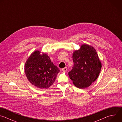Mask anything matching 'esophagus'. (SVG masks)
Wrapping results in <instances>:
<instances>
[{"instance_id":"34e87169","label":"esophagus","mask_w":122,"mask_h":122,"mask_svg":"<svg viewBox=\"0 0 122 122\" xmlns=\"http://www.w3.org/2000/svg\"><path fill=\"white\" fill-rule=\"evenodd\" d=\"M67 68L66 67H65L62 69V71L65 72H66L67 71Z\"/></svg>"}]
</instances>
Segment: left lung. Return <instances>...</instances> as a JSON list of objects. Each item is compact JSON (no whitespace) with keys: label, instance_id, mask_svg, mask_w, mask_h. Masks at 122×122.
Instances as JSON below:
<instances>
[{"label":"left lung","instance_id":"left-lung-1","mask_svg":"<svg viewBox=\"0 0 122 122\" xmlns=\"http://www.w3.org/2000/svg\"><path fill=\"white\" fill-rule=\"evenodd\" d=\"M74 65L68 75L74 85L80 89L88 87L98 78L102 65L95 49L82 44L72 54Z\"/></svg>","mask_w":122,"mask_h":122}]
</instances>
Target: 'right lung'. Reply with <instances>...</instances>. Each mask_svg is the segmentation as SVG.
<instances>
[{
    "label": "right lung",
    "instance_id": "obj_1",
    "mask_svg": "<svg viewBox=\"0 0 122 122\" xmlns=\"http://www.w3.org/2000/svg\"><path fill=\"white\" fill-rule=\"evenodd\" d=\"M59 69L45 53L35 51L25 65V72L29 82L40 89L48 88L55 82Z\"/></svg>",
    "mask_w": 122,
    "mask_h": 122
}]
</instances>
